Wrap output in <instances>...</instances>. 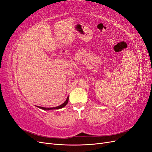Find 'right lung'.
I'll use <instances>...</instances> for the list:
<instances>
[{"label": "right lung", "mask_w": 152, "mask_h": 152, "mask_svg": "<svg viewBox=\"0 0 152 152\" xmlns=\"http://www.w3.org/2000/svg\"><path fill=\"white\" fill-rule=\"evenodd\" d=\"M68 96L67 97V98H66V100L65 101V102H64L63 104H61V105H59V106H58V107H53V108H45V107H37L38 108H41V109H42V110H56V109H60V108H63V107H65V106L66 105V104L68 103Z\"/></svg>", "instance_id": "obj_1"}]
</instances>
